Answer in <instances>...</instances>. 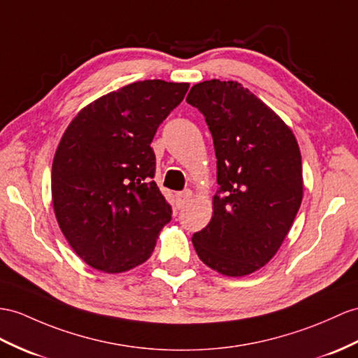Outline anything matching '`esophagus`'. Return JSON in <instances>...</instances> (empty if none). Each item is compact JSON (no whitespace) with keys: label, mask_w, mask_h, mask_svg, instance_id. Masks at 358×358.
Instances as JSON below:
<instances>
[{"label":"esophagus","mask_w":358,"mask_h":358,"mask_svg":"<svg viewBox=\"0 0 358 358\" xmlns=\"http://www.w3.org/2000/svg\"><path fill=\"white\" fill-rule=\"evenodd\" d=\"M191 197H193V191L191 189H185V191H182V193H178L176 194L178 208H184L189 202Z\"/></svg>","instance_id":"1"}]
</instances>
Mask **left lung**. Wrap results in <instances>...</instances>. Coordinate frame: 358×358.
Here are the masks:
<instances>
[{
  "label": "left lung",
  "instance_id": "1",
  "mask_svg": "<svg viewBox=\"0 0 358 358\" xmlns=\"http://www.w3.org/2000/svg\"><path fill=\"white\" fill-rule=\"evenodd\" d=\"M187 101L213 135L219 189L213 219L193 234L203 263L245 276L281 248L302 202V161L292 130L238 82L206 80Z\"/></svg>",
  "mask_w": 358,
  "mask_h": 358
}]
</instances>
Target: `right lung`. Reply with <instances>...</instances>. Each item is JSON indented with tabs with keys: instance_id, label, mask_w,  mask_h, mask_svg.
<instances>
[{
	"instance_id": "add662e5",
	"label": "right lung",
	"mask_w": 358,
	"mask_h": 358,
	"mask_svg": "<svg viewBox=\"0 0 358 358\" xmlns=\"http://www.w3.org/2000/svg\"><path fill=\"white\" fill-rule=\"evenodd\" d=\"M188 83L143 80L103 95L77 113L51 171L57 223L86 264L108 273L150 258L171 205L156 182L150 147Z\"/></svg>"
}]
</instances>
